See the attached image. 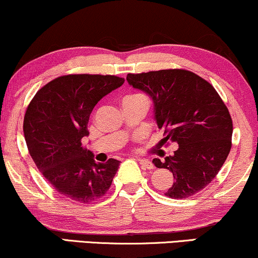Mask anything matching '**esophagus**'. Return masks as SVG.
Segmentation results:
<instances>
[{
    "label": "esophagus",
    "mask_w": 258,
    "mask_h": 258,
    "mask_svg": "<svg viewBox=\"0 0 258 258\" xmlns=\"http://www.w3.org/2000/svg\"><path fill=\"white\" fill-rule=\"evenodd\" d=\"M138 162L139 164L142 165L144 169H149V170H151L153 169V163L151 161H149V159H145V158H138Z\"/></svg>",
    "instance_id": "esophagus-1"
}]
</instances>
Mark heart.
Masks as SVG:
<instances>
[{
  "label": "heart",
  "mask_w": 258,
  "mask_h": 258,
  "mask_svg": "<svg viewBox=\"0 0 258 258\" xmlns=\"http://www.w3.org/2000/svg\"><path fill=\"white\" fill-rule=\"evenodd\" d=\"M143 97H145L144 95H142V94H131V95H127L123 101H128V100H136V99H143ZM146 99V97H145Z\"/></svg>",
  "instance_id": "obj_1"
}]
</instances>
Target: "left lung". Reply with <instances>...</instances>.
I'll list each match as a JSON object with an SVG mask.
<instances>
[{"label":"left lung","mask_w":258,"mask_h":258,"mask_svg":"<svg viewBox=\"0 0 258 258\" xmlns=\"http://www.w3.org/2000/svg\"><path fill=\"white\" fill-rule=\"evenodd\" d=\"M126 80L152 99L163 140L178 144L172 156L152 161L174 175L165 195L193 197L214 180L230 153L233 127L226 105L211 83L188 70L128 74Z\"/></svg>","instance_id":"1"}]
</instances>
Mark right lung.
Masks as SVG:
<instances>
[{
    "mask_svg": "<svg viewBox=\"0 0 258 258\" xmlns=\"http://www.w3.org/2000/svg\"><path fill=\"white\" fill-rule=\"evenodd\" d=\"M125 80L113 75H64L37 91L27 107L24 135L37 168L58 193L90 204L105 197L119 168L109 158L96 163L84 148L96 103Z\"/></svg>",
    "mask_w": 258,
    "mask_h": 258,
    "instance_id": "obj_1",
    "label": "right lung"
}]
</instances>
